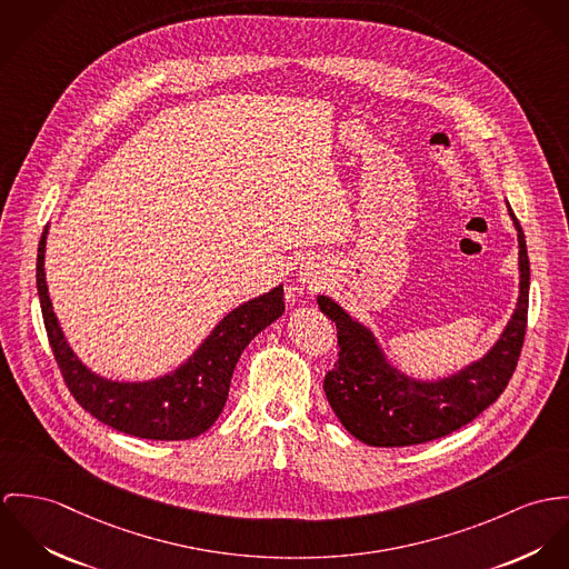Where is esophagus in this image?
Segmentation results:
<instances>
[{"label": "esophagus", "mask_w": 569, "mask_h": 569, "mask_svg": "<svg viewBox=\"0 0 569 569\" xmlns=\"http://www.w3.org/2000/svg\"><path fill=\"white\" fill-rule=\"evenodd\" d=\"M299 281L303 283V288L315 290V288H318V286L325 281V274H322V270H318L316 266H306V268H301V272H299Z\"/></svg>", "instance_id": "esophagus-1"}]
</instances>
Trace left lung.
<instances>
[{
    "instance_id": "1",
    "label": "left lung",
    "mask_w": 569,
    "mask_h": 569,
    "mask_svg": "<svg viewBox=\"0 0 569 569\" xmlns=\"http://www.w3.org/2000/svg\"><path fill=\"white\" fill-rule=\"evenodd\" d=\"M517 231L519 295L502 333L489 351L460 369L419 378L403 371L386 351L378 333L336 299L318 295L316 303L338 329V362L322 388L342 428L373 447H406L435 441L473 421L506 388L523 345L530 290V261L523 231L506 200Z\"/></svg>"
}]
</instances>
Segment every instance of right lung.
I'll return each instance as SVG.
<instances>
[{
	"mask_svg": "<svg viewBox=\"0 0 569 569\" xmlns=\"http://www.w3.org/2000/svg\"><path fill=\"white\" fill-rule=\"evenodd\" d=\"M48 233L50 224L39 242L37 292L54 358L76 401L113 430L148 441H186L207 432L227 403L240 356L261 329L283 315V283L222 316L177 369L139 381L104 378L71 349L52 308L46 281Z\"/></svg>",
	"mask_w": 569,
	"mask_h": 569,
	"instance_id": "obj_1",
	"label": "right lung"
}]
</instances>
